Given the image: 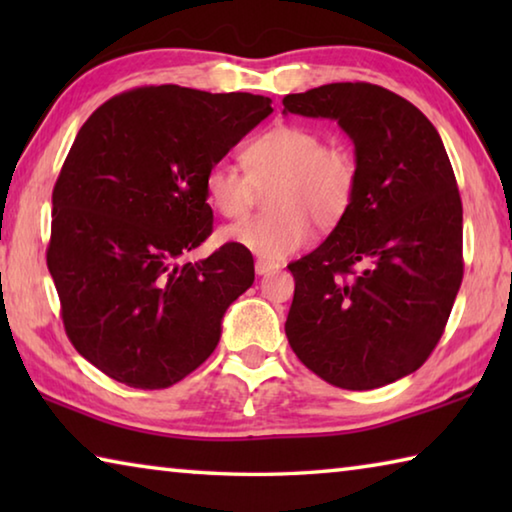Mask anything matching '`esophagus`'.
Masks as SVG:
<instances>
[{"label": "esophagus", "mask_w": 512, "mask_h": 512, "mask_svg": "<svg viewBox=\"0 0 512 512\" xmlns=\"http://www.w3.org/2000/svg\"><path fill=\"white\" fill-rule=\"evenodd\" d=\"M277 268H280V264L268 262V259H262V257H259L257 262H255V271H257V275H268L271 271H277Z\"/></svg>", "instance_id": "34e87169"}]
</instances>
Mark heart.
I'll list each match as a JSON object with an SVG mask.
<instances>
[{"label":"heart","instance_id":"heart-1","mask_svg":"<svg viewBox=\"0 0 512 512\" xmlns=\"http://www.w3.org/2000/svg\"><path fill=\"white\" fill-rule=\"evenodd\" d=\"M244 167L219 160L205 173L207 201L225 219H244L259 189L268 185L271 212L230 225L221 239L275 262L296 253L318 230L345 221L359 187V164L345 144L323 142V135L302 124L280 121L246 144Z\"/></svg>","mask_w":512,"mask_h":512}]
</instances>
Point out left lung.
<instances>
[{
  "mask_svg": "<svg viewBox=\"0 0 512 512\" xmlns=\"http://www.w3.org/2000/svg\"><path fill=\"white\" fill-rule=\"evenodd\" d=\"M284 112L336 119L354 142L350 214L296 280L287 339L327 384L370 391L418 370L436 348L463 280V205L431 121L386 88L329 83L287 94Z\"/></svg>",
  "mask_w": 512,
  "mask_h": 512,
  "instance_id": "8db88e82",
  "label": "left lung"
}]
</instances>
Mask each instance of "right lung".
<instances>
[{"instance_id": "obj_1", "label": "right lung", "mask_w": 512, "mask_h": 512, "mask_svg": "<svg viewBox=\"0 0 512 512\" xmlns=\"http://www.w3.org/2000/svg\"><path fill=\"white\" fill-rule=\"evenodd\" d=\"M271 99L144 85L81 126L54 185L47 266L69 341L131 388L185 379L221 339V318L255 280L250 250L212 235L205 173L271 115Z\"/></svg>"}]
</instances>
